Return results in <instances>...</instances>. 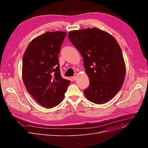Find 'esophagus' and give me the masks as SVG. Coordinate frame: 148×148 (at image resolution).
<instances>
[{"label":"esophagus","mask_w":148,"mask_h":148,"mask_svg":"<svg viewBox=\"0 0 148 148\" xmlns=\"http://www.w3.org/2000/svg\"><path fill=\"white\" fill-rule=\"evenodd\" d=\"M72 79H73V80L74 81H75V80H76V79H77V77H76L75 75H74V76H73V77H72Z\"/></svg>","instance_id":"obj_1"}]
</instances>
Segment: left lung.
<instances>
[{"label": "left lung", "mask_w": 148, "mask_h": 148, "mask_svg": "<svg viewBox=\"0 0 148 148\" xmlns=\"http://www.w3.org/2000/svg\"><path fill=\"white\" fill-rule=\"evenodd\" d=\"M69 41L83 59L89 86L84 94L90 101L104 104L119 91L125 79L126 67L117 41L98 28L73 30Z\"/></svg>", "instance_id": "8db88e82"}]
</instances>
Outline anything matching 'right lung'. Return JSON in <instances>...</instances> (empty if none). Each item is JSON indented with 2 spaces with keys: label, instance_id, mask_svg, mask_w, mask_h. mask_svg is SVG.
I'll return each mask as SVG.
<instances>
[{
  "label": "right lung",
  "instance_id": "right-lung-1",
  "mask_svg": "<svg viewBox=\"0 0 148 148\" xmlns=\"http://www.w3.org/2000/svg\"><path fill=\"white\" fill-rule=\"evenodd\" d=\"M66 33L47 32L34 38L23 57L22 77L25 87L38 103L53 108L63 100L71 81L60 75L58 54Z\"/></svg>",
  "mask_w": 148,
  "mask_h": 148
}]
</instances>
